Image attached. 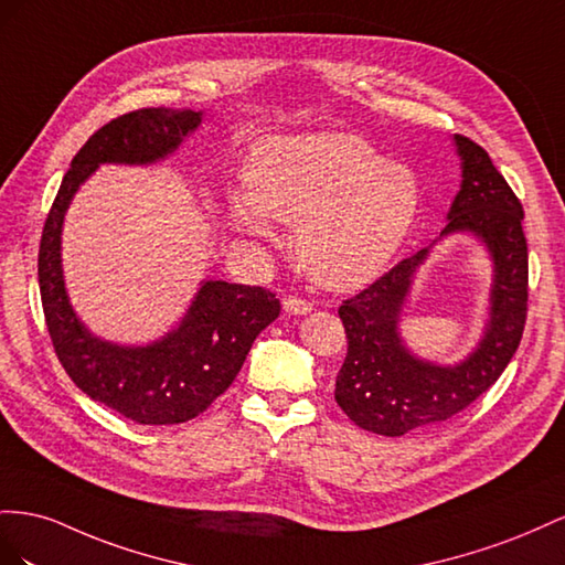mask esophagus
Instances as JSON below:
<instances>
[{
	"instance_id": "esophagus-1",
	"label": "esophagus",
	"mask_w": 565,
	"mask_h": 565,
	"mask_svg": "<svg viewBox=\"0 0 565 565\" xmlns=\"http://www.w3.org/2000/svg\"><path fill=\"white\" fill-rule=\"evenodd\" d=\"M281 308L286 315H310L312 312V302L302 300V298H296V296H288L284 298Z\"/></svg>"
}]
</instances>
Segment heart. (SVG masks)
<instances>
[{
	"label": "heart",
	"mask_w": 565,
	"mask_h": 565,
	"mask_svg": "<svg viewBox=\"0 0 565 565\" xmlns=\"http://www.w3.org/2000/svg\"><path fill=\"white\" fill-rule=\"evenodd\" d=\"M422 205L414 172L345 132L269 137L250 156V184L227 196L234 227L277 241L296 227V257L329 291L381 277L405 244Z\"/></svg>",
	"instance_id": "1"
}]
</instances>
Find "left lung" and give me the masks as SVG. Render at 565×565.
I'll use <instances>...</instances> for the list:
<instances>
[{
  "label": "left lung",
  "mask_w": 565,
  "mask_h": 565,
  "mask_svg": "<svg viewBox=\"0 0 565 565\" xmlns=\"http://www.w3.org/2000/svg\"><path fill=\"white\" fill-rule=\"evenodd\" d=\"M455 149L461 160V184L440 236L338 310L348 333V354L335 376V402L350 422L388 438L447 422L469 407L502 376L525 327L527 244L521 201L486 149L459 135ZM455 233H471L487 246L493 284L481 341L463 361L440 365L411 352L398 319L415 271L431 246Z\"/></svg>",
  "instance_id": "1"
}]
</instances>
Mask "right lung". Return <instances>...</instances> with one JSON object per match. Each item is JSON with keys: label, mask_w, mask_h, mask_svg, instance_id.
Returning a JSON list of instances; mask_svg holds the SVG:
<instances>
[{"label": "right lung", "mask_w": 565, "mask_h": 565, "mask_svg": "<svg viewBox=\"0 0 565 565\" xmlns=\"http://www.w3.org/2000/svg\"><path fill=\"white\" fill-rule=\"evenodd\" d=\"M203 110L141 108L96 130L71 160L44 222L38 277L58 362L79 391L135 424H184L230 388L281 305L260 286L203 279L177 324L147 345L113 343L77 317L63 279V220L77 189L102 166H156L199 130Z\"/></svg>", "instance_id": "add662e5"}]
</instances>
